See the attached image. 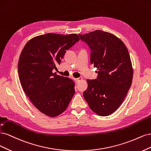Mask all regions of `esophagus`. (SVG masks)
<instances>
[{
    "label": "esophagus",
    "instance_id": "1",
    "mask_svg": "<svg viewBox=\"0 0 151 151\" xmlns=\"http://www.w3.org/2000/svg\"><path fill=\"white\" fill-rule=\"evenodd\" d=\"M74 80H75V82L78 83V82H79L80 81H81L82 80V78H75Z\"/></svg>",
    "mask_w": 151,
    "mask_h": 151
}]
</instances>
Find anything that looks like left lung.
<instances>
[{
  "instance_id": "left-lung-1",
  "label": "left lung",
  "mask_w": 151,
  "mask_h": 151,
  "mask_svg": "<svg viewBox=\"0 0 151 151\" xmlns=\"http://www.w3.org/2000/svg\"><path fill=\"white\" fill-rule=\"evenodd\" d=\"M78 36L88 45L91 64L98 69L96 79L87 80L83 96L95 113L108 116L120 106L132 84L129 52L119 38L107 32L96 30Z\"/></svg>"
}]
</instances>
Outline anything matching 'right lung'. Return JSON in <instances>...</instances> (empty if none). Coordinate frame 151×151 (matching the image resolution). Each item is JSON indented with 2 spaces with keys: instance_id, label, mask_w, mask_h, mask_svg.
<instances>
[{
  "instance_id": "obj_1",
  "label": "right lung",
  "mask_w": 151,
  "mask_h": 151,
  "mask_svg": "<svg viewBox=\"0 0 151 151\" xmlns=\"http://www.w3.org/2000/svg\"><path fill=\"white\" fill-rule=\"evenodd\" d=\"M79 40L76 34L47 33L32 38L21 53L18 73L23 90L46 115L53 117L62 114L75 94L73 81L53 73L52 70Z\"/></svg>"
}]
</instances>
